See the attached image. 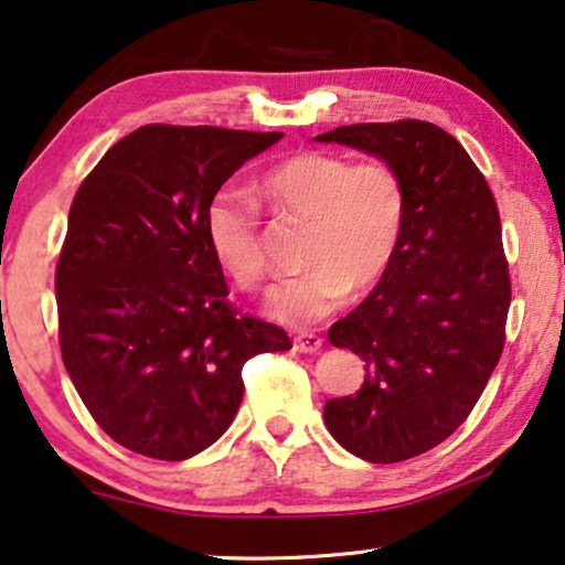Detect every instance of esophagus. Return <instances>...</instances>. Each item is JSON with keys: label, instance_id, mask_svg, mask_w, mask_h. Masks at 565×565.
Listing matches in <instances>:
<instances>
[{"label": "esophagus", "instance_id": "obj_1", "mask_svg": "<svg viewBox=\"0 0 565 565\" xmlns=\"http://www.w3.org/2000/svg\"><path fill=\"white\" fill-rule=\"evenodd\" d=\"M292 347H296V351H300V354H316L318 349L323 347V339L318 337V333H296V339H292Z\"/></svg>", "mask_w": 565, "mask_h": 565}]
</instances>
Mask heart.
<instances>
[{
    "instance_id": "1",
    "label": "heart",
    "mask_w": 565,
    "mask_h": 565,
    "mask_svg": "<svg viewBox=\"0 0 565 565\" xmlns=\"http://www.w3.org/2000/svg\"><path fill=\"white\" fill-rule=\"evenodd\" d=\"M255 191L277 214L308 218L302 265L277 282L267 310L288 326H308L339 310L349 290H370L387 273L403 239L407 195L387 162H354L331 152H298L259 178ZM211 255L242 288L265 280L259 218L249 201L216 193L203 214Z\"/></svg>"
}]
</instances>
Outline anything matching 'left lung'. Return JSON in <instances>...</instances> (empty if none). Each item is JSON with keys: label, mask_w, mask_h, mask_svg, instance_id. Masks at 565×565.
<instances>
[{"label": "left lung", "mask_w": 565, "mask_h": 565, "mask_svg": "<svg viewBox=\"0 0 565 565\" xmlns=\"http://www.w3.org/2000/svg\"><path fill=\"white\" fill-rule=\"evenodd\" d=\"M374 154L403 178V239L370 296L329 329L364 362L354 395L323 407L349 454L395 463L469 418L504 347L510 273L494 195L469 152L430 121H370L318 135Z\"/></svg>", "instance_id": "obj_1"}]
</instances>
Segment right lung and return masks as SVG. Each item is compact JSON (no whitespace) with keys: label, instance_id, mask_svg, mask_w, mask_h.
Segmentation results:
<instances>
[{"label":"right lung","instance_id":"add662e5","mask_svg":"<svg viewBox=\"0 0 565 565\" xmlns=\"http://www.w3.org/2000/svg\"><path fill=\"white\" fill-rule=\"evenodd\" d=\"M282 132L147 125L106 150L71 203L58 267L61 354L106 436L183 461L224 436L242 366L288 351L280 326L228 302L203 214Z\"/></svg>","mask_w":565,"mask_h":565}]
</instances>
